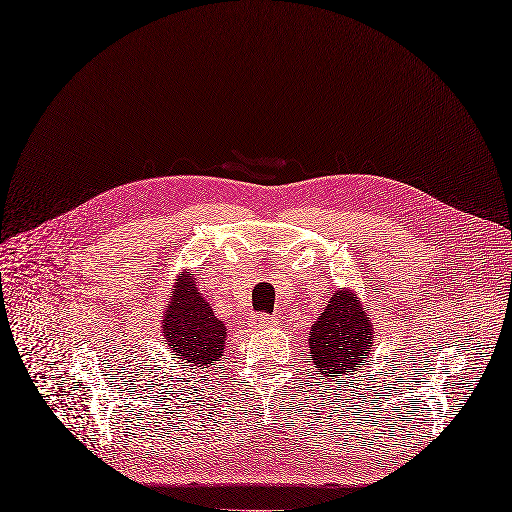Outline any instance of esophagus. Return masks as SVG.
Masks as SVG:
<instances>
[{"mask_svg":"<svg viewBox=\"0 0 512 512\" xmlns=\"http://www.w3.org/2000/svg\"><path fill=\"white\" fill-rule=\"evenodd\" d=\"M248 326L254 328V330H264V328L275 326V320H273V317H269V315H264V313H256V315L250 317Z\"/></svg>","mask_w":512,"mask_h":512,"instance_id":"1","label":"esophagus"}]
</instances>
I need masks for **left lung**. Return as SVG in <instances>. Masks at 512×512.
<instances>
[{"label": "left lung", "instance_id": "8db88e82", "mask_svg": "<svg viewBox=\"0 0 512 512\" xmlns=\"http://www.w3.org/2000/svg\"><path fill=\"white\" fill-rule=\"evenodd\" d=\"M375 339L373 322L356 290H334L309 332L315 375L337 381L345 375L362 373Z\"/></svg>", "mask_w": 512, "mask_h": 512}]
</instances>
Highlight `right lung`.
<instances>
[{
  "mask_svg": "<svg viewBox=\"0 0 512 512\" xmlns=\"http://www.w3.org/2000/svg\"><path fill=\"white\" fill-rule=\"evenodd\" d=\"M165 345L184 366L207 368L224 356L226 326L211 311L207 298L197 288V277L184 269L171 288L161 315Z\"/></svg>",
  "mask_w": 512,
  "mask_h": 512,
  "instance_id": "add662e5",
  "label": "right lung"
}]
</instances>
